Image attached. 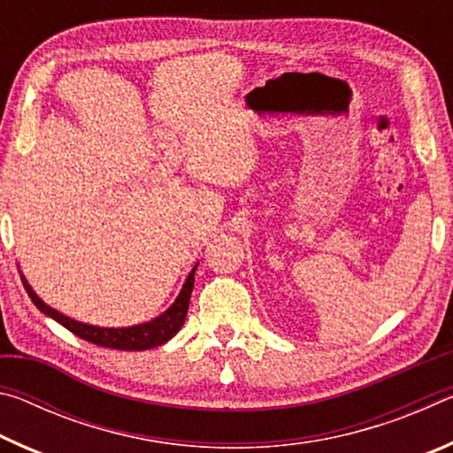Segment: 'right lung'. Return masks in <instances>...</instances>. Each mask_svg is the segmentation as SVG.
Here are the masks:
<instances>
[{"label": "right lung", "mask_w": 453, "mask_h": 453, "mask_svg": "<svg viewBox=\"0 0 453 453\" xmlns=\"http://www.w3.org/2000/svg\"><path fill=\"white\" fill-rule=\"evenodd\" d=\"M196 270L197 265H194V270L189 272L188 280L180 291V296L175 297V302L162 313V316H157L151 321H145V324L129 326V327H97V326L83 324V321H75L72 318L64 316V313H59L58 310L50 308V305L32 289V286H29L24 275H21V281H24L27 296L32 297V302L35 303L37 310L45 313V316H50L51 319H56L58 324H61L65 329H70L72 334L81 337V340L91 342L102 348H111V349H121V351H142V349L164 346L167 340H172V337L181 329L183 321H186V316H188Z\"/></svg>", "instance_id": "1"}]
</instances>
